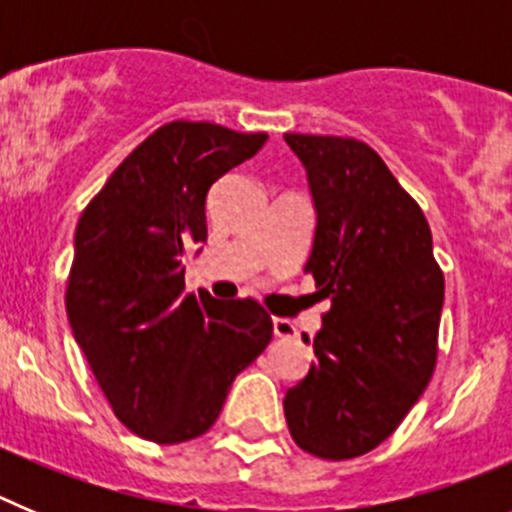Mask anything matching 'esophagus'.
I'll list each match as a JSON object with an SVG mask.
<instances>
[{
  "label": "esophagus",
  "instance_id": "34e87169",
  "mask_svg": "<svg viewBox=\"0 0 512 512\" xmlns=\"http://www.w3.org/2000/svg\"><path fill=\"white\" fill-rule=\"evenodd\" d=\"M271 325H274V336H277V338H292V336H295V325L289 323V320L274 318V320H271Z\"/></svg>",
  "mask_w": 512,
  "mask_h": 512
}]
</instances>
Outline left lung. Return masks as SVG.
Listing matches in <instances>:
<instances>
[{
  "instance_id": "1",
  "label": "left lung",
  "mask_w": 512,
  "mask_h": 512,
  "mask_svg": "<svg viewBox=\"0 0 512 512\" xmlns=\"http://www.w3.org/2000/svg\"><path fill=\"white\" fill-rule=\"evenodd\" d=\"M315 210L305 271L330 302L315 364L284 395V418L302 451L354 459L377 449L433 377L443 274L431 228L382 158L354 138L284 135Z\"/></svg>"
}]
</instances>
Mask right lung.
<instances>
[{"instance_id": "right-lung-1", "label": "right lung", "mask_w": 512, "mask_h": 512, "mask_svg": "<svg viewBox=\"0 0 512 512\" xmlns=\"http://www.w3.org/2000/svg\"><path fill=\"white\" fill-rule=\"evenodd\" d=\"M266 133L169 122L89 202L74 235L66 312L125 428L156 443L210 431L230 384L271 341L253 300L184 295V256L207 241V194Z\"/></svg>"}]
</instances>
